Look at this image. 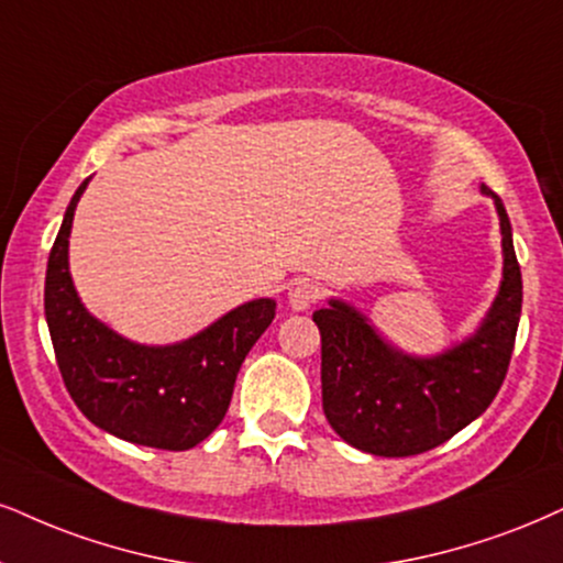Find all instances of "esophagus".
Listing matches in <instances>:
<instances>
[{
    "mask_svg": "<svg viewBox=\"0 0 563 563\" xmlns=\"http://www.w3.org/2000/svg\"><path fill=\"white\" fill-rule=\"evenodd\" d=\"M318 297H321V287H318V284L310 282V279H300V282H295L292 287H289L287 300H289V308H292V310H308L318 302Z\"/></svg>",
    "mask_w": 563,
    "mask_h": 563,
    "instance_id": "esophagus-1",
    "label": "esophagus"
}]
</instances>
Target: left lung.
Segmentation results:
<instances>
[{
  "label": "left lung",
  "mask_w": 563,
  "mask_h": 563,
  "mask_svg": "<svg viewBox=\"0 0 563 563\" xmlns=\"http://www.w3.org/2000/svg\"><path fill=\"white\" fill-rule=\"evenodd\" d=\"M494 198L504 234V282L473 339L418 360L391 350L350 305L331 300L313 313L321 331L323 412L350 446L376 456L422 454L481 418L496 399L515 352L522 271L506 208Z\"/></svg>",
  "instance_id": "8db88e82"
}]
</instances>
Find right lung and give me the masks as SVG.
<instances>
[{"label": "right lung", "mask_w": 563, "mask_h": 563, "mask_svg": "<svg viewBox=\"0 0 563 563\" xmlns=\"http://www.w3.org/2000/svg\"><path fill=\"white\" fill-rule=\"evenodd\" d=\"M88 179L69 200L48 253L44 310L69 397L107 433L137 446L185 451L217 430L247 352L276 316L253 300L175 346H141L88 316L67 268L69 227Z\"/></svg>", "instance_id": "add662e5"}]
</instances>
